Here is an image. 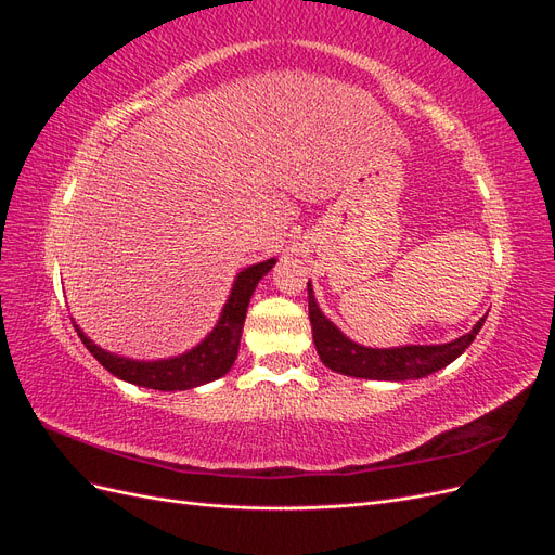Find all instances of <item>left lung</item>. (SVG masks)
Segmentation results:
<instances>
[{
  "mask_svg": "<svg viewBox=\"0 0 555 555\" xmlns=\"http://www.w3.org/2000/svg\"><path fill=\"white\" fill-rule=\"evenodd\" d=\"M308 310H310V324H312L317 354L324 361L326 367L349 377L391 379V382L426 377L435 371H440V367L449 365L451 361H456L463 351L473 345L479 328L486 322V317H481L473 331L447 345H408V347H393V349H371V347H361L357 343H351L347 335H343L333 326V322H328L317 306L310 282H308Z\"/></svg>",
  "mask_w": 555,
  "mask_h": 555,
  "instance_id": "left-lung-1",
  "label": "left lung"
}]
</instances>
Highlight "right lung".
<instances>
[{"label":"right lung","instance_id":"obj_1","mask_svg":"<svg viewBox=\"0 0 555 555\" xmlns=\"http://www.w3.org/2000/svg\"><path fill=\"white\" fill-rule=\"evenodd\" d=\"M273 263L275 259H268L245 268V271L236 278V282H233L231 296L212 333L204 343L196 345L182 357L166 359V361H131V359L115 357L111 351L96 347L78 326L76 331L80 335L82 345L90 349V354L115 377L139 384V386H147V389H157V391L194 389V386L212 382L231 371L233 361L238 357L241 333H243L249 298L255 294L259 280L271 271Z\"/></svg>","mask_w":555,"mask_h":555}]
</instances>
